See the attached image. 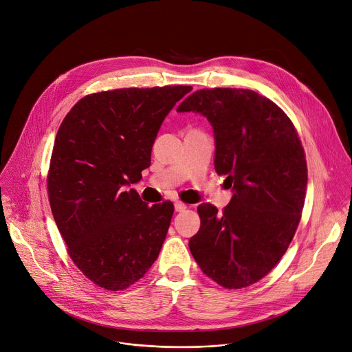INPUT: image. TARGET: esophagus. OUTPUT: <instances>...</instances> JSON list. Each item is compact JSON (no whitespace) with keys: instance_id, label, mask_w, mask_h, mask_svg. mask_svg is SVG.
<instances>
[{"instance_id":"1","label":"esophagus","mask_w":352,"mask_h":352,"mask_svg":"<svg viewBox=\"0 0 352 352\" xmlns=\"http://www.w3.org/2000/svg\"><path fill=\"white\" fill-rule=\"evenodd\" d=\"M186 208H188L186 204H184V202H175V210H177V212H184Z\"/></svg>"}]
</instances>
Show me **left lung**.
Returning a JSON list of instances; mask_svg holds the SVG:
<instances>
[{"label": "left lung", "mask_w": 352, "mask_h": 352, "mask_svg": "<svg viewBox=\"0 0 352 352\" xmlns=\"http://www.w3.org/2000/svg\"><path fill=\"white\" fill-rule=\"evenodd\" d=\"M178 112H198L212 123L214 170L233 186L221 212L198 206L201 228L189 250L202 272L226 289L264 278L282 258L299 226L307 164L292 120L251 89L204 88Z\"/></svg>", "instance_id": "1"}]
</instances>
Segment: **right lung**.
Listing matches in <instances>:
<instances>
[{
	"instance_id": "1",
	"label": "right lung",
	"mask_w": 352,
	"mask_h": 352,
	"mask_svg": "<svg viewBox=\"0 0 352 352\" xmlns=\"http://www.w3.org/2000/svg\"><path fill=\"white\" fill-rule=\"evenodd\" d=\"M190 89L94 92L58 127L47 173L52 213L73 263L104 289L123 291L138 282L162 250L173 202L148 206L126 185L150 167L160 126Z\"/></svg>"
}]
</instances>
